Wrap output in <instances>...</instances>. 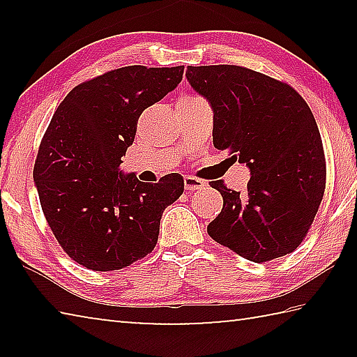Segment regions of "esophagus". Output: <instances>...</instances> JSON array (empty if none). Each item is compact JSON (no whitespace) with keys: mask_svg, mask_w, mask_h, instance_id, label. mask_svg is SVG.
Listing matches in <instances>:
<instances>
[{"mask_svg":"<svg viewBox=\"0 0 357 357\" xmlns=\"http://www.w3.org/2000/svg\"><path fill=\"white\" fill-rule=\"evenodd\" d=\"M206 187V181L203 179H198V178H193V176H185L184 178V189L187 192H193V190H198V189H204Z\"/></svg>","mask_w":357,"mask_h":357,"instance_id":"esophagus-1","label":"esophagus"}]
</instances>
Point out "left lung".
<instances>
[{
    "label": "left lung",
    "instance_id": "left-lung-1",
    "mask_svg": "<svg viewBox=\"0 0 357 357\" xmlns=\"http://www.w3.org/2000/svg\"><path fill=\"white\" fill-rule=\"evenodd\" d=\"M185 77L213 108L214 146L250 170L243 193L209 183L223 198L209 236L255 263L291 253L326 187L321 135L309 105L289 84L241 66H189Z\"/></svg>",
    "mask_w": 357,
    "mask_h": 357
}]
</instances>
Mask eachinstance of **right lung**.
<instances>
[{"label": "right lung", "instance_id": "1", "mask_svg": "<svg viewBox=\"0 0 357 357\" xmlns=\"http://www.w3.org/2000/svg\"><path fill=\"white\" fill-rule=\"evenodd\" d=\"M184 66H128L78 84L56 108L33 178L66 253L93 271L126 268L154 250L162 214L184 192L178 173L144 184L124 173L143 110L173 91Z\"/></svg>", "mask_w": 357, "mask_h": 357}]
</instances>
